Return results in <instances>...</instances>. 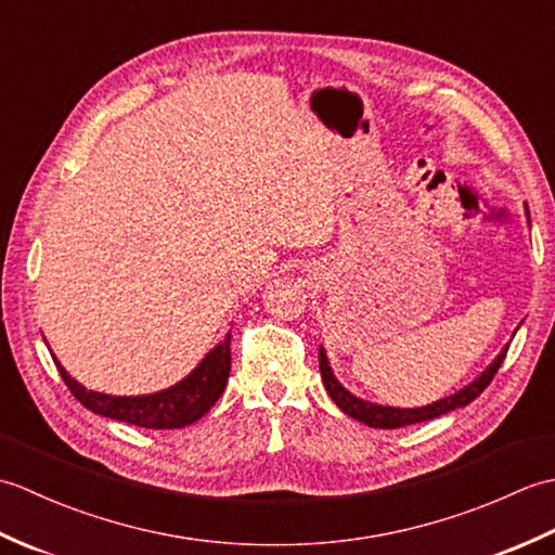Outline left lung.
Returning a JSON list of instances; mask_svg holds the SVG:
<instances>
[{
  "mask_svg": "<svg viewBox=\"0 0 555 555\" xmlns=\"http://www.w3.org/2000/svg\"><path fill=\"white\" fill-rule=\"evenodd\" d=\"M505 352H508V348H505L501 356L493 360L485 372H481L479 379H475L473 384L465 386L463 391H457V393L448 396L443 400H436V403H431V405L415 408V410L374 405V403H367V400H360L352 393H348L346 388L336 382V376H334L332 367H328V360H326L322 348H320V372H322V379H324L328 396H332L334 403L340 410H344L346 415H350L352 420H360L364 424H370V427H376V429H398V427H408V424L434 420L439 415H446V412H451L455 408H465L467 403H473V400L491 384L493 376H496L501 362L505 360Z\"/></svg>",
  "mask_w": 555,
  "mask_h": 555,
  "instance_id": "obj_1",
  "label": "left lung"
}]
</instances>
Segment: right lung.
<instances>
[{
  "mask_svg": "<svg viewBox=\"0 0 555 555\" xmlns=\"http://www.w3.org/2000/svg\"><path fill=\"white\" fill-rule=\"evenodd\" d=\"M54 364L78 403L98 415L145 429H179L203 417L227 388L231 372V334H227L215 350H209V356L197 364L193 374H188L183 382L167 391L152 396H107L88 391L76 379H70L56 360Z\"/></svg>",
  "mask_w": 555,
  "mask_h": 555,
  "instance_id": "add662e5",
  "label": "right lung"
}]
</instances>
